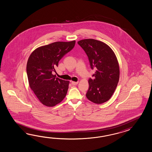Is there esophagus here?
Here are the masks:
<instances>
[{
  "instance_id": "esophagus-1",
  "label": "esophagus",
  "mask_w": 152,
  "mask_h": 152,
  "mask_svg": "<svg viewBox=\"0 0 152 152\" xmlns=\"http://www.w3.org/2000/svg\"><path fill=\"white\" fill-rule=\"evenodd\" d=\"M78 83V82H74V81H71V84L72 85H76Z\"/></svg>"
}]
</instances>
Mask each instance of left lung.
Listing matches in <instances>:
<instances>
[{
  "label": "left lung",
  "mask_w": 152,
  "mask_h": 152,
  "mask_svg": "<svg viewBox=\"0 0 152 152\" xmlns=\"http://www.w3.org/2000/svg\"><path fill=\"white\" fill-rule=\"evenodd\" d=\"M77 43L87 55L91 69L96 68L94 78L88 80L86 96L101 104L108 101L117 86L120 75L117 58L111 48L100 41L87 39Z\"/></svg>",
  "instance_id": "left-lung-1"
}]
</instances>
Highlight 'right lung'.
Listing matches in <instances>:
<instances>
[{
	"mask_svg": "<svg viewBox=\"0 0 152 152\" xmlns=\"http://www.w3.org/2000/svg\"><path fill=\"white\" fill-rule=\"evenodd\" d=\"M76 41H58L36 48L31 53L27 64L28 82L39 100L47 107L59 104L67 94L70 82L56 77L52 72L69 51Z\"/></svg>",
	"mask_w": 152,
	"mask_h": 152,
	"instance_id": "add662e5",
	"label": "right lung"
}]
</instances>
